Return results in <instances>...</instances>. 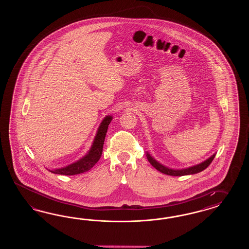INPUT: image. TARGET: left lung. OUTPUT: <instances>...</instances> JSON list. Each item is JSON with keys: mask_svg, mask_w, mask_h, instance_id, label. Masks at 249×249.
Returning a JSON list of instances; mask_svg holds the SVG:
<instances>
[{"mask_svg": "<svg viewBox=\"0 0 249 249\" xmlns=\"http://www.w3.org/2000/svg\"><path fill=\"white\" fill-rule=\"evenodd\" d=\"M215 155H213L212 157L207 159L206 160H204V162L197 164L193 167H190L187 169H182V170H172L169 169L165 166L161 165L160 163H159L158 161H156L154 159L151 157L149 153H147V159L150 161L151 165L153 166L156 170H158L159 172L162 173V174H167V175H172V176H182V175H188V174H195L197 173H200L202 171H204V169H206L208 166L210 165L213 160L214 158Z\"/></svg>", "mask_w": 249, "mask_h": 249, "instance_id": "8db88e82", "label": "left lung"}]
</instances>
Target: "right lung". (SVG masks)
<instances>
[{
	"mask_svg": "<svg viewBox=\"0 0 249 249\" xmlns=\"http://www.w3.org/2000/svg\"><path fill=\"white\" fill-rule=\"evenodd\" d=\"M111 120H112V117L107 116L101 122L90 151H89V153L85 157L80 159L73 164H70L65 168L56 169L54 171H50V172L53 174H62V175H75V174H83L85 172L89 171L101 157L107 130Z\"/></svg>",
	"mask_w": 249,
	"mask_h": 249,
	"instance_id": "add662e5",
	"label": "right lung"
}]
</instances>
